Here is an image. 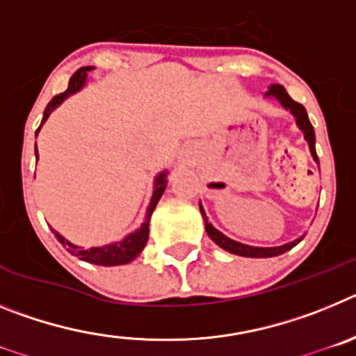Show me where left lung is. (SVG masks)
Returning a JSON list of instances; mask_svg holds the SVG:
<instances>
[{
	"mask_svg": "<svg viewBox=\"0 0 356 356\" xmlns=\"http://www.w3.org/2000/svg\"><path fill=\"white\" fill-rule=\"evenodd\" d=\"M266 96L278 99L280 105L294 115L296 124H298V128L305 134V140L308 143V147H310V153H312L314 160L319 163V159H317V153H316V134H314V127H312V122H310V119H308L305 106L301 105V103L294 102V99L289 96L287 90L284 89V85L273 83L271 87H269V90L266 92ZM200 210H201V216H203V221H205V229H207V234H209V237L216 242L217 246L222 248L225 251L234 254H241V257H251V259H267V257H276V254H282L285 253V251L292 250V248H294L298 242H301V238L305 237L303 235V237L296 238V241L287 242V244H284V246H275V248L248 246V244H242V242L232 241V238L226 237L225 234H221L219 229L213 228V226L209 222V217H207L201 203H200Z\"/></svg>",
	"mask_w": 356,
	"mask_h": 356,
	"instance_id": "obj_1",
	"label": "left lung"
}]
</instances>
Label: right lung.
Returning <instances> with one entry per match:
<instances>
[{
    "label": "right lung",
    "mask_w": 356,
    "mask_h": 356,
    "mask_svg": "<svg viewBox=\"0 0 356 356\" xmlns=\"http://www.w3.org/2000/svg\"><path fill=\"white\" fill-rule=\"evenodd\" d=\"M92 69L94 67L87 65V67H80L76 72H74V74H72L71 80H69L67 90L62 94H58V96H55L51 102L48 103V106H46V110H44L40 127H42L44 122H46V119L49 118V114H51L56 106L60 105L64 99H67L71 94L78 92V90L83 87L85 81H87V72L92 71ZM40 127L37 128L35 135L39 134ZM35 156H39L37 155V144H35ZM165 176H168V171L160 172V175L155 178V185H153V196H151L149 207H147V212H146V219H144V222L140 225V228L135 229L134 234L127 235V237L122 238V241L112 242V244H106V246L89 248V250H83V248L71 244L67 238L62 237V235L58 234V232H55V229H53V234H55V237L58 238V242H60V244H64L65 250H67L69 253L74 254V257H78V259L85 260V262L96 264V266H105V267L122 266V264L131 262V260H134L135 257H137V254L144 250V246H146L147 235H149L151 213H153L156 203H159V200L162 197L163 191H165V187H168V178H165Z\"/></svg>",
    "instance_id": "add662e5"
}]
</instances>
